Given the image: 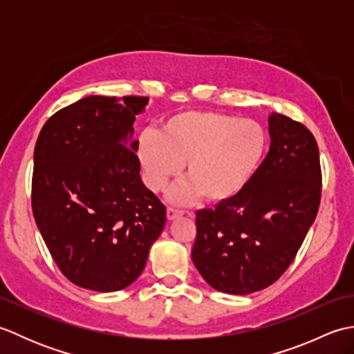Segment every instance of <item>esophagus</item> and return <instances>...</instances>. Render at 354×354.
<instances>
[{"mask_svg":"<svg viewBox=\"0 0 354 354\" xmlns=\"http://www.w3.org/2000/svg\"><path fill=\"white\" fill-rule=\"evenodd\" d=\"M183 214H184L183 209H176V208H171V207L167 208V219H169V221L176 219V217L183 216Z\"/></svg>","mask_w":354,"mask_h":354,"instance_id":"obj_1","label":"esophagus"}]
</instances>
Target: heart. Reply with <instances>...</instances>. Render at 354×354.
Listing matches in <instances>:
<instances>
[{
    "label": "heart",
    "mask_w": 354,
    "mask_h": 354,
    "mask_svg": "<svg viewBox=\"0 0 354 354\" xmlns=\"http://www.w3.org/2000/svg\"><path fill=\"white\" fill-rule=\"evenodd\" d=\"M268 150L269 133L259 122L185 111L170 117L160 133H142L138 156L150 190L167 189L187 162L190 179L173 190L171 199L189 204L204 196L209 204H225L252 184Z\"/></svg>",
    "instance_id": "obj_1"
}]
</instances>
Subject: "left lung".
<instances>
[{
    "mask_svg": "<svg viewBox=\"0 0 354 354\" xmlns=\"http://www.w3.org/2000/svg\"><path fill=\"white\" fill-rule=\"evenodd\" d=\"M270 147L248 189L196 213L192 260L204 280L232 295L268 288L290 266L321 201L317 140L301 123L269 115Z\"/></svg>",
    "mask_w": 354,
    "mask_h": 354,
    "instance_id": "obj_1",
    "label": "left lung"
}]
</instances>
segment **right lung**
Wrapping results in <instances>:
<instances>
[{
	"instance_id": "right-lung-1",
	"label": "right lung",
	"mask_w": 354,
	"mask_h": 354,
	"mask_svg": "<svg viewBox=\"0 0 354 354\" xmlns=\"http://www.w3.org/2000/svg\"><path fill=\"white\" fill-rule=\"evenodd\" d=\"M149 97L89 95L51 115L35 146L32 208L53 260L74 284H132L165 225L140 178L135 115Z\"/></svg>"
}]
</instances>
